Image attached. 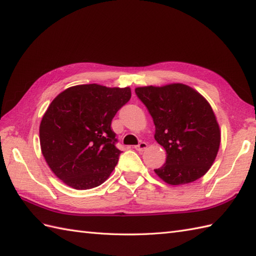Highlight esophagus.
Listing matches in <instances>:
<instances>
[{"mask_svg":"<svg viewBox=\"0 0 256 256\" xmlns=\"http://www.w3.org/2000/svg\"><path fill=\"white\" fill-rule=\"evenodd\" d=\"M136 150H138V152H142V150H145L146 148H147V142H140V144L138 145V146H135L134 147Z\"/></svg>","mask_w":256,"mask_h":256,"instance_id":"obj_1","label":"esophagus"}]
</instances>
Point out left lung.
Wrapping results in <instances>:
<instances>
[{"label":"left lung","instance_id":"8db88e82","mask_svg":"<svg viewBox=\"0 0 256 256\" xmlns=\"http://www.w3.org/2000/svg\"><path fill=\"white\" fill-rule=\"evenodd\" d=\"M135 92L152 118L155 140L167 152L156 174L171 186L203 176L220 145V130L208 101L184 84L138 87Z\"/></svg>","mask_w":256,"mask_h":256}]
</instances>
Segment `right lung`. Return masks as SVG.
<instances>
[{
	"label": "right lung",
	"instance_id": "obj_1",
	"mask_svg": "<svg viewBox=\"0 0 256 256\" xmlns=\"http://www.w3.org/2000/svg\"><path fill=\"white\" fill-rule=\"evenodd\" d=\"M130 99V87L77 85L48 106L39 128L41 152L66 186L89 190L108 179L121 154L111 122Z\"/></svg>",
	"mask_w": 256,
	"mask_h": 256
}]
</instances>
